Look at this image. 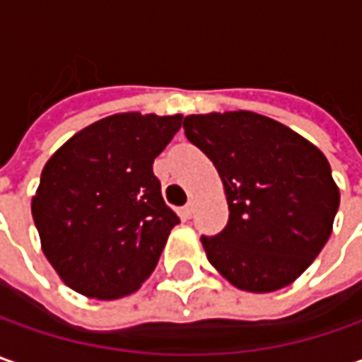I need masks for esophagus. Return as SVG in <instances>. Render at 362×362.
I'll list each match as a JSON object with an SVG mask.
<instances>
[{
  "label": "esophagus",
  "instance_id": "obj_1",
  "mask_svg": "<svg viewBox=\"0 0 362 362\" xmlns=\"http://www.w3.org/2000/svg\"><path fill=\"white\" fill-rule=\"evenodd\" d=\"M193 214H195V203H193V202L185 203V205H183V216L191 217Z\"/></svg>",
  "mask_w": 362,
  "mask_h": 362
}]
</instances>
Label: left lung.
<instances>
[{
    "label": "left lung",
    "instance_id": "obj_1",
    "mask_svg": "<svg viewBox=\"0 0 362 362\" xmlns=\"http://www.w3.org/2000/svg\"><path fill=\"white\" fill-rule=\"evenodd\" d=\"M183 129L216 165L230 207L228 226L202 235L211 266L245 292L292 284L325 247L339 211L327 157L250 110L191 115Z\"/></svg>",
    "mask_w": 362,
    "mask_h": 362
}]
</instances>
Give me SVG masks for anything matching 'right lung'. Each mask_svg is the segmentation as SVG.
I'll use <instances>...</instances> for the list:
<instances>
[{
	"label": "right lung",
	"mask_w": 362,
	"mask_h": 362,
	"mask_svg": "<svg viewBox=\"0 0 362 362\" xmlns=\"http://www.w3.org/2000/svg\"><path fill=\"white\" fill-rule=\"evenodd\" d=\"M181 120L112 115L49 157L32 216L64 284L88 298L115 300L132 294L155 270L179 217L163 202L153 163Z\"/></svg>",
	"instance_id": "1"
}]
</instances>
